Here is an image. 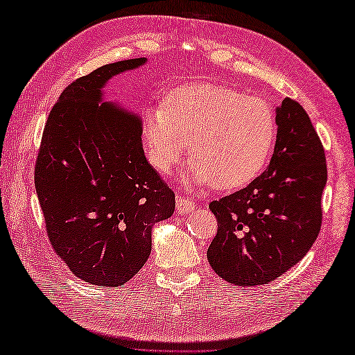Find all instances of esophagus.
<instances>
[{
    "label": "esophagus",
    "instance_id": "34e87169",
    "mask_svg": "<svg viewBox=\"0 0 355 355\" xmlns=\"http://www.w3.org/2000/svg\"><path fill=\"white\" fill-rule=\"evenodd\" d=\"M175 207H177V212L178 214H191L192 210L197 207V206H195L193 201L187 200L184 197H180V195H178L177 202H175Z\"/></svg>",
    "mask_w": 355,
    "mask_h": 355
}]
</instances>
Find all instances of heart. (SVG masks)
I'll return each instance as SVG.
<instances>
[{
	"label": "heart",
	"instance_id": "obj_1",
	"mask_svg": "<svg viewBox=\"0 0 355 355\" xmlns=\"http://www.w3.org/2000/svg\"><path fill=\"white\" fill-rule=\"evenodd\" d=\"M276 135L275 111L266 101L207 82L173 88L162 107L146 111L143 123L148 158L157 171L169 173L187 149V182L218 191L239 189L258 178Z\"/></svg>",
	"mask_w": 355,
	"mask_h": 355
}]
</instances>
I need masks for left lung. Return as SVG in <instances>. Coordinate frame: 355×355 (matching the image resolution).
I'll use <instances>...</instances> for the list:
<instances>
[{
    "instance_id": "8db88e82",
    "label": "left lung",
    "mask_w": 355,
    "mask_h": 355,
    "mask_svg": "<svg viewBox=\"0 0 355 355\" xmlns=\"http://www.w3.org/2000/svg\"><path fill=\"white\" fill-rule=\"evenodd\" d=\"M268 168L244 189L210 202L218 233L207 259L239 286L271 282L304 258L322 224L325 150L306 111L285 97Z\"/></svg>"
}]
</instances>
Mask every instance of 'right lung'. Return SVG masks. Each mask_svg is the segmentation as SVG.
<instances>
[{"label": "right lung", "instance_id": "obj_1", "mask_svg": "<svg viewBox=\"0 0 355 355\" xmlns=\"http://www.w3.org/2000/svg\"><path fill=\"white\" fill-rule=\"evenodd\" d=\"M146 58L107 64L67 87L44 128L35 186L55 252L73 275L119 286L150 254L155 223L175 193L145 157L137 112L105 102L108 80Z\"/></svg>", "mask_w": 355, "mask_h": 355}]
</instances>
